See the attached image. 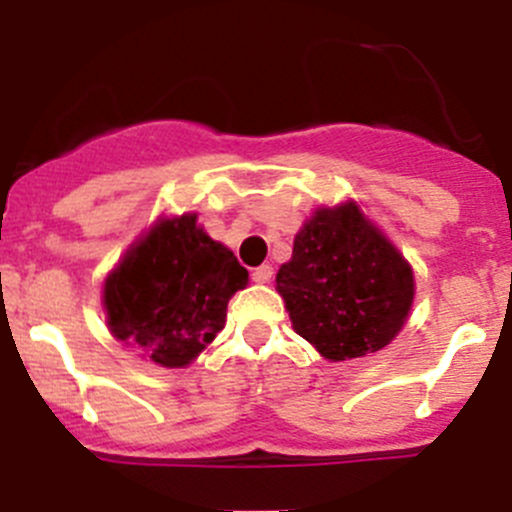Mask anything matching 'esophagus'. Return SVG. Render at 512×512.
<instances>
[{
    "mask_svg": "<svg viewBox=\"0 0 512 512\" xmlns=\"http://www.w3.org/2000/svg\"><path fill=\"white\" fill-rule=\"evenodd\" d=\"M272 275H275L272 265H260L255 272H252V280L260 282V285H265V282L272 280Z\"/></svg>",
    "mask_w": 512,
    "mask_h": 512,
    "instance_id": "obj_1",
    "label": "esophagus"
}]
</instances>
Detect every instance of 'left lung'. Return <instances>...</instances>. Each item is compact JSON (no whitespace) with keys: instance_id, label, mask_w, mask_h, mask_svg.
<instances>
[{"instance_id":"obj_1","label":"left lung","mask_w":512,"mask_h":512,"mask_svg":"<svg viewBox=\"0 0 512 512\" xmlns=\"http://www.w3.org/2000/svg\"><path fill=\"white\" fill-rule=\"evenodd\" d=\"M299 337L332 361L384 349L414 302V272L354 203L319 208L277 272Z\"/></svg>"}]
</instances>
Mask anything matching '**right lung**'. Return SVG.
<instances>
[{
  "instance_id": "1",
  "label": "right lung",
  "mask_w": 512,
  "mask_h": 512,
  "mask_svg": "<svg viewBox=\"0 0 512 512\" xmlns=\"http://www.w3.org/2000/svg\"><path fill=\"white\" fill-rule=\"evenodd\" d=\"M247 280L245 267L195 225V215L160 220L108 275V327L151 361L178 369L225 327L227 302Z\"/></svg>"
}]
</instances>
